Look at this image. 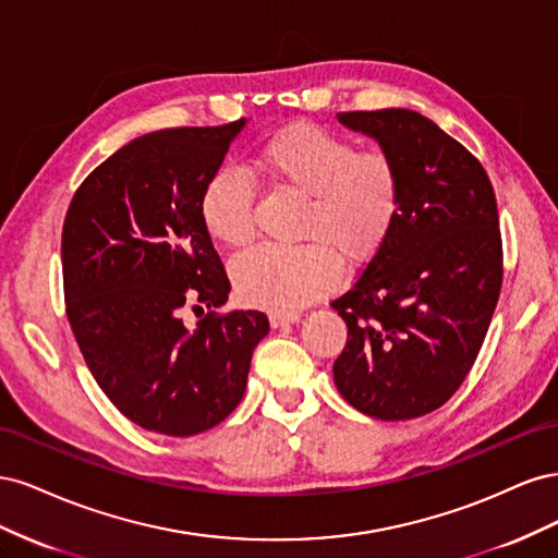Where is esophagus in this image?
Returning a JSON list of instances; mask_svg holds the SVG:
<instances>
[{"mask_svg": "<svg viewBox=\"0 0 558 558\" xmlns=\"http://www.w3.org/2000/svg\"><path fill=\"white\" fill-rule=\"evenodd\" d=\"M300 316L298 314H281V312H272L269 314V326L272 328H283V326H289V324H295Z\"/></svg>", "mask_w": 558, "mask_h": 558, "instance_id": "obj_1", "label": "esophagus"}]
</instances>
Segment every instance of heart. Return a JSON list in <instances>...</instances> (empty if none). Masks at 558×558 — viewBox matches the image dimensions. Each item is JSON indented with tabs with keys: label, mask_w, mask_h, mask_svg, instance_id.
Instances as JSON below:
<instances>
[{
	"label": "heart",
	"mask_w": 558,
	"mask_h": 558,
	"mask_svg": "<svg viewBox=\"0 0 558 558\" xmlns=\"http://www.w3.org/2000/svg\"><path fill=\"white\" fill-rule=\"evenodd\" d=\"M272 191L307 197L300 216V246H263L232 267L246 305L291 314L332 291L340 263L361 267L391 240L400 216L402 181L381 150H356L351 140L314 123L272 134L253 158ZM199 221L226 248L256 240V193L238 170L223 167L199 195Z\"/></svg>",
	"instance_id": "heart-1"
}]
</instances>
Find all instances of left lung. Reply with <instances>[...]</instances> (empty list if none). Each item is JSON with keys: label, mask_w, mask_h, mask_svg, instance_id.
<instances>
[{"label": "left lung", "mask_w": 558, "mask_h": 558, "mask_svg": "<svg viewBox=\"0 0 558 558\" xmlns=\"http://www.w3.org/2000/svg\"><path fill=\"white\" fill-rule=\"evenodd\" d=\"M400 172L391 240L330 305L347 324L337 391L381 421L424 416L475 365L502 286L494 185L482 162L410 109L342 111Z\"/></svg>", "instance_id": "left-lung-1"}]
</instances>
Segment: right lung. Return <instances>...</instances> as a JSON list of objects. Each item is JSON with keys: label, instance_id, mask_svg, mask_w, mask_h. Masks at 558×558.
Wrapping results in <instances>:
<instances>
[{"label": "right lung", "instance_id": "right-lung-1", "mask_svg": "<svg viewBox=\"0 0 558 558\" xmlns=\"http://www.w3.org/2000/svg\"><path fill=\"white\" fill-rule=\"evenodd\" d=\"M242 125L144 134L83 179L64 216L76 344L116 410L146 430L189 437L221 424L269 330L258 310L221 312L230 279L199 221L202 189ZM185 308L208 314L189 329Z\"/></svg>", "mask_w": 558, "mask_h": 558}]
</instances>
